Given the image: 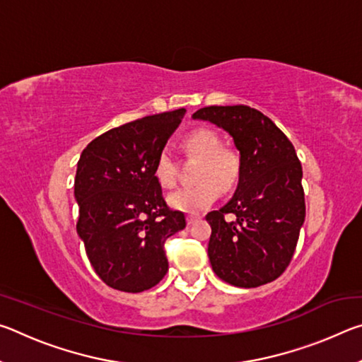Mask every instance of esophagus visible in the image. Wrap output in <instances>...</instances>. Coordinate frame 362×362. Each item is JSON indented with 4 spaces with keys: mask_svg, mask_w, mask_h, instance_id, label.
<instances>
[{
    "mask_svg": "<svg viewBox=\"0 0 362 362\" xmlns=\"http://www.w3.org/2000/svg\"><path fill=\"white\" fill-rule=\"evenodd\" d=\"M199 218H201V216H188V217H187V223H188V225H193L194 222H198Z\"/></svg>",
    "mask_w": 362,
    "mask_h": 362,
    "instance_id": "esophagus-1",
    "label": "esophagus"
}]
</instances>
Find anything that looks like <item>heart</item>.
Returning <instances> with one entry per match:
<instances>
[{
	"label": "heart",
	"mask_w": 362,
	"mask_h": 362,
	"mask_svg": "<svg viewBox=\"0 0 362 362\" xmlns=\"http://www.w3.org/2000/svg\"><path fill=\"white\" fill-rule=\"evenodd\" d=\"M182 145L188 155L201 159L196 170V179L199 182L170 193L168 203L175 211L198 214L218 198L220 189L228 192L236 185L241 175V156L235 150L223 148L222 139L209 127H198L188 132L183 137ZM153 174L163 188L175 185L177 164L169 150L159 151Z\"/></svg>",
	"instance_id": "b5f03b06"
}]
</instances>
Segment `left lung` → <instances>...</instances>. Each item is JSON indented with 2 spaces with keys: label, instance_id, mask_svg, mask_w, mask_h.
Returning <instances> with one entry per match:
<instances>
[{
  "label": "left lung",
  "instance_id": "left-lung-1",
  "mask_svg": "<svg viewBox=\"0 0 362 362\" xmlns=\"http://www.w3.org/2000/svg\"><path fill=\"white\" fill-rule=\"evenodd\" d=\"M193 118L225 129L241 155L235 194L206 216L214 273L246 289L272 283L289 267L305 222L303 173L296 148L268 116L247 105L204 107Z\"/></svg>",
  "mask_w": 362,
  "mask_h": 362
}]
</instances>
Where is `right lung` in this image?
I'll return each instance as SVG.
<instances>
[{"label": "right lung", "mask_w": 362, "mask_h": 362, "mask_svg": "<svg viewBox=\"0 0 362 362\" xmlns=\"http://www.w3.org/2000/svg\"><path fill=\"white\" fill-rule=\"evenodd\" d=\"M185 108L145 116L95 137L75 177L76 231L99 278L122 292H144L168 273L164 243L185 228V214L163 198L153 166Z\"/></svg>", "instance_id": "add662e5"}]
</instances>
